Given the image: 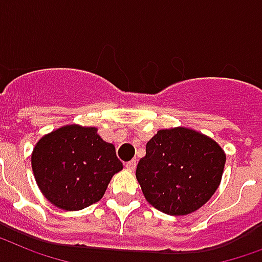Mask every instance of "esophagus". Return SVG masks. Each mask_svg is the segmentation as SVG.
<instances>
[{
	"label": "esophagus",
	"instance_id": "esophagus-1",
	"mask_svg": "<svg viewBox=\"0 0 262 262\" xmlns=\"http://www.w3.org/2000/svg\"><path fill=\"white\" fill-rule=\"evenodd\" d=\"M125 167H127V170L134 171L135 170V167H137V160H131L128 163H125Z\"/></svg>",
	"mask_w": 262,
	"mask_h": 262
}]
</instances>
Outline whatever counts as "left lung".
<instances>
[{
  "mask_svg": "<svg viewBox=\"0 0 262 262\" xmlns=\"http://www.w3.org/2000/svg\"><path fill=\"white\" fill-rule=\"evenodd\" d=\"M227 156L214 139L194 129H160L146 143L137 180L149 204L186 215L210 200L221 182Z\"/></svg>",
  "mask_w": 262,
  "mask_h": 262,
  "instance_id": "1",
  "label": "left lung"
}]
</instances>
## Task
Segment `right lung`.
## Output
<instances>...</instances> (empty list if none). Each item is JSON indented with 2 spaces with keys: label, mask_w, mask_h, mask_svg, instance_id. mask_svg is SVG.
I'll return each mask as SVG.
<instances>
[{
  "label": "right lung",
  "mask_w": 262,
  "mask_h": 262,
  "mask_svg": "<svg viewBox=\"0 0 262 262\" xmlns=\"http://www.w3.org/2000/svg\"><path fill=\"white\" fill-rule=\"evenodd\" d=\"M31 168L49 203L76 211L101 200L123 163L116 156L115 145L105 142L98 128L70 124L37 142Z\"/></svg>",
  "instance_id": "add662e5"
}]
</instances>
